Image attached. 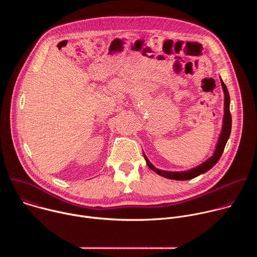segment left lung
<instances>
[{"instance_id":"8db88e82","label":"left lung","mask_w":257,"mask_h":257,"mask_svg":"<svg viewBox=\"0 0 257 257\" xmlns=\"http://www.w3.org/2000/svg\"><path fill=\"white\" fill-rule=\"evenodd\" d=\"M222 82V86H223V90L225 93V115H224V120H223V128H222V132L221 135H219L217 144L215 151L212 155V157H210L208 160H206L204 163H202L201 165L188 170V171H184V172H168V171H162L157 169L150 161L149 159L146 158V156L143 154L144 159L146 161V164L150 167V169H152L154 172H156L158 175L163 176L165 178L168 179H173V180H179V181H184V180H190L193 179L205 172H207L208 170H210L216 163L217 161L221 159L223 152L225 150V146L227 144V141L230 137L231 134V128H232V116L230 113V95H229V91L228 88L226 86V84L224 83V81L221 79Z\"/></svg>"}]
</instances>
